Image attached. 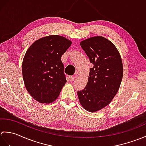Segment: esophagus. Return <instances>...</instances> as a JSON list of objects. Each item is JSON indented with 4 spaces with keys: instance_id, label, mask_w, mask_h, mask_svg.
Instances as JSON below:
<instances>
[{
    "instance_id": "34e87169",
    "label": "esophagus",
    "mask_w": 146,
    "mask_h": 146,
    "mask_svg": "<svg viewBox=\"0 0 146 146\" xmlns=\"http://www.w3.org/2000/svg\"><path fill=\"white\" fill-rule=\"evenodd\" d=\"M70 81H74V80H75V78H76V76H70Z\"/></svg>"
}]
</instances>
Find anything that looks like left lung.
I'll use <instances>...</instances> for the list:
<instances>
[{
    "instance_id": "8db88e82",
    "label": "left lung",
    "mask_w": 146,
    "mask_h": 146,
    "mask_svg": "<svg viewBox=\"0 0 146 146\" xmlns=\"http://www.w3.org/2000/svg\"><path fill=\"white\" fill-rule=\"evenodd\" d=\"M80 45L94 67L90 69L87 85L77 94L82 107L95 112L109 104L119 90L123 76L122 59L115 45L104 37L88 38Z\"/></svg>"
}]
</instances>
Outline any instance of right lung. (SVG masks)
<instances>
[{"instance_id":"obj_1","label":"right lung","mask_w":146,"mask_h":146,"mask_svg":"<svg viewBox=\"0 0 146 146\" xmlns=\"http://www.w3.org/2000/svg\"><path fill=\"white\" fill-rule=\"evenodd\" d=\"M71 44L63 36L51 35L37 40L26 52L22 65L24 85L40 103L54 101L66 83L61 57Z\"/></svg>"}]
</instances>
